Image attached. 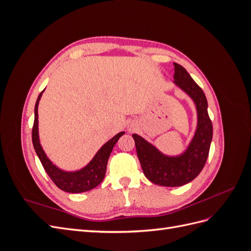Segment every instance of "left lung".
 Masks as SVG:
<instances>
[{"mask_svg":"<svg viewBox=\"0 0 251 251\" xmlns=\"http://www.w3.org/2000/svg\"><path fill=\"white\" fill-rule=\"evenodd\" d=\"M174 67V83L192 98L197 109L198 123L188 147L178 156H168L141 136L133 134L143 174L153 183L171 187L189 183L198 176L206 163L212 139V124L204 92L183 67L177 63Z\"/></svg>","mask_w":251,"mask_h":251,"instance_id":"obj_1","label":"left lung"}]
</instances>
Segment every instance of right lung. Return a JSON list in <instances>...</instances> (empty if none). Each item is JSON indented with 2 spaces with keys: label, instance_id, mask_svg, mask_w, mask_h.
I'll list each match as a JSON object with an SVG mask.
<instances>
[{
  "label": "right lung",
  "instance_id": "add662e5",
  "mask_svg": "<svg viewBox=\"0 0 251 251\" xmlns=\"http://www.w3.org/2000/svg\"><path fill=\"white\" fill-rule=\"evenodd\" d=\"M44 91H42L35 102L34 107V123L32 127V143L35 150L37 157L44 166L45 171L48 174L51 180L54 182V184L64 192L77 194L88 192L90 189H93L97 185L100 184L103 180L105 171H107V164L109 157L112 153L113 148L115 147L118 139L125 134V132H120L114 136L108 142H105L103 146L97 151L85 168H82L75 172H66L58 169L55 164L51 162L50 159L45 154V151L41 146L40 137H39V102Z\"/></svg>",
  "mask_w": 251,
  "mask_h": 251
}]
</instances>
